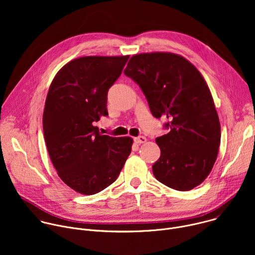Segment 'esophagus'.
I'll use <instances>...</instances> for the list:
<instances>
[{
  "instance_id": "34e87169",
  "label": "esophagus",
  "mask_w": 255,
  "mask_h": 255,
  "mask_svg": "<svg viewBox=\"0 0 255 255\" xmlns=\"http://www.w3.org/2000/svg\"><path fill=\"white\" fill-rule=\"evenodd\" d=\"M134 141H135V143L141 144V143H145V142H146V138H145L144 136H138V137H135V138H134Z\"/></svg>"
}]
</instances>
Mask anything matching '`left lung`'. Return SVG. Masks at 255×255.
<instances>
[{
    "label": "left lung",
    "instance_id": "1",
    "mask_svg": "<svg viewBox=\"0 0 255 255\" xmlns=\"http://www.w3.org/2000/svg\"><path fill=\"white\" fill-rule=\"evenodd\" d=\"M124 74L139 85L155 118L169 129L155 139L160 157L155 178L176 191L201 185L217 159L221 126L210 89L201 72L184 56L171 52L133 55Z\"/></svg>",
    "mask_w": 255,
    "mask_h": 255
}]
</instances>
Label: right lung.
<instances>
[{"label": "right lung", "mask_w": 255, "mask_h": 255, "mask_svg": "<svg viewBox=\"0 0 255 255\" xmlns=\"http://www.w3.org/2000/svg\"><path fill=\"white\" fill-rule=\"evenodd\" d=\"M128 58H76L49 87L42 119L46 147L58 176L80 194L94 195L113 184L131 152V137L103 135L94 126L108 115V91Z\"/></svg>", "instance_id": "1"}]
</instances>
